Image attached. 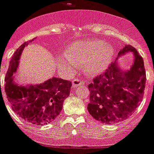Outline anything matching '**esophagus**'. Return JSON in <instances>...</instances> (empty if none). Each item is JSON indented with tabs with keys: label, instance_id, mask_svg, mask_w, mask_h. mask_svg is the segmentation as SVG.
Listing matches in <instances>:
<instances>
[{
	"label": "esophagus",
	"instance_id": "1",
	"mask_svg": "<svg viewBox=\"0 0 154 154\" xmlns=\"http://www.w3.org/2000/svg\"><path fill=\"white\" fill-rule=\"evenodd\" d=\"M84 84V81H83L80 79H75L72 81V87L73 88H75V87H78V86H81Z\"/></svg>",
	"mask_w": 154,
	"mask_h": 154
}]
</instances>
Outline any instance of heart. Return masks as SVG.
Listing matches in <instances>:
<instances>
[{"label":"heart","instance_id":"b5f03b06","mask_svg":"<svg viewBox=\"0 0 154 154\" xmlns=\"http://www.w3.org/2000/svg\"><path fill=\"white\" fill-rule=\"evenodd\" d=\"M114 54L113 47L102 40L79 41L68 47L57 59L59 70L64 73H71L84 65L88 75H95L105 71Z\"/></svg>","mask_w":154,"mask_h":154}]
</instances>
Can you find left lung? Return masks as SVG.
<instances>
[{
    "mask_svg": "<svg viewBox=\"0 0 154 154\" xmlns=\"http://www.w3.org/2000/svg\"><path fill=\"white\" fill-rule=\"evenodd\" d=\"M127 52L132 53L134 57L129 70L123 71L116 60L105 72L96 76L88 85V112L94 119L102 123L114 124L126 120L142 100L146 83L144 61L130 45H126L118 56Z\"/></svg>",
    "mask_w": 154,
    "mask_h": 154,
    "instance_id": "1",
    "label": "left lung"
}]
</instances>
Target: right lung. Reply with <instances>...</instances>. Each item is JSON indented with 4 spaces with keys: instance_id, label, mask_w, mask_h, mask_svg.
Listing matches in <instances>:
<instances>
[{
    "instance_id": "right-lung-1",
    "label": "right lung",
    "mask_w": 154,
    "mask_h": 154,
    "mask_svg": "<svg viewBox=\"0 0 154 154\" xmlns=\"http://www.w3.org/2000/svg\"><path fill=\"white\" fill-rule=\"evenodd\" d=\"M32 41L22 44L14 54L5 79V91L14 112L27 122L40 126L52 122L60 114L72 83L56 77L40 84L19 86L14 83V74L21 52Z\"/></svg>"
}]
</instances>
